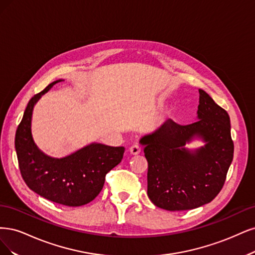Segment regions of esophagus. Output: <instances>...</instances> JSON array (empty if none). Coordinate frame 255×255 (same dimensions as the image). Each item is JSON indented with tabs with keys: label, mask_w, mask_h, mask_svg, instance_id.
I'll use <instances>...</instances> for the list:
<instances>
[{
	"label": "esophagus",
	"mask_w": 255,
	"mask_h": 255,
	"mask_svg": "<svg viewBox=\"0 0 255 255\" xmlns=\"http://www.w3.org/2000/svg\"><path fill=\"white\" fill-rule=\"evenodd\" d=\"M139 152H141V147H139V145L134 144V145L130 147V153L131 154H138Z\"/></svg>",
	"instance_id": "1"
}]
</instances>
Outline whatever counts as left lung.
<instances>
[{
  "label": "left lung",
  "mask_w": 255,
  "mask_h": 255,
  "mask_svg": "<svg viewBox=\"0 0 255 255\" xmlns=\"http://www.w3.org/2000/svg\"><path fill=\"white\" fill-rule=\"evenodd\" d=\"M198 121L179 125L172 120L139 143L148 162L147 195L158 208L184 211L211 202L223 188L233 160L234 144L228 112L199 90ZM194 136L206 145L193 153L184 148Z\"/></svg>",
  "instance_id": "1"
}]
</instances>
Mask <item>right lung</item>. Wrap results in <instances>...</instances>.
Instances as JSON below:
<instances>
[{"instance_id":"right-lung-1","label":"right lung","mask_w":255,"mask_h":255,"mask_svg":"<svg viewBox=\"0 0 255 255\" xmlns=\"http://www.w3.org/2000/svg\"><path fill=\"white\" fill-rule=\"evenodd\" d=\"M60 81L30 98L15 131L14 147L21 176L31 191L56 203L80 207L101 193L107 172L122 161L125 148L93 143L62 159L39 150L30 131L32 109L41 95Z\"/></svg>"}]
</instances>
